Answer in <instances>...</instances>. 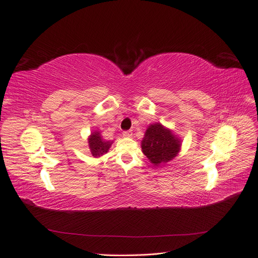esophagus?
I'll return each mask as SVG.
<instances>
[{
    "instance_id": "34e87169",
    "label": "esophagus",
    "mask_w": 258,
    "mask_h": 258,
    "mask_svg": "<svg viewBox=\"0 0 258 258\" xmlns=\"http://www.w3.org/2000/svg\"><path fill=\"white\" fill-rule=\"evenodd\" d=\"M122 136L124 138H131L132 137V132L131 131H124L123 134H122Z\"/></svg>"
}]
</instances>
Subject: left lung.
Listing matches in <instances>:
<instances>
[{
    "instance_id": "left-lung-1",
    "label": "left lung",
    "mask_w": 258,
    "mask_h": 258,
    "mask_svg": "<svg viewBox=\"0 0 258 258\" xmlns=\"http://www.w3.org/2000/svg\"><path fill=\"white\" fill-rule=\"evenodd\" d=\"M181 146L182 140L160 122L151 123L147 127L141 142L143 154L154 167L174 159L181 151Z\"/></svg>"
}]
</instances>
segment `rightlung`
Wrapping results in <instances>:
<instances>
[{
  "label": "right lung",
  "instance_id": "right-lung-1",
  "mask_svg": "<svg viewBox=\"0 0 258 258\" xmlns=\"http://www.w3.org/2000/svg\"><path fill=\"white\" fill-rule=\"evenodd\" d=\"M112 144H113V141H105L104 139H102L101 132L98 130L91 132V135L88 137L89 150L91 155L95 158H98L100 156L106 154L108 150H110Z\"/></svg>",
  "mask_w": 258,
  "mask_h": 258
}]
</instances>
